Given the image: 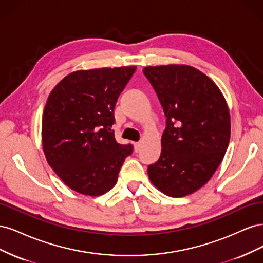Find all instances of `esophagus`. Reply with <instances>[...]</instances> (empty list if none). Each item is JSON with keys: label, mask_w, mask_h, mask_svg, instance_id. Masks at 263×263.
<instances>
[{"label": "esophagus", "mask_w": 263, "mask_h": 263, "mask_svg": "<svg viewBox=\"0 0 263 263\" xmlns=\"http://www.w3.org/2000/svg\"><path fill=\"white\" fill-rule=\"evenodd\" d=\"M134 147H135V151H136V153H137V151L140 149V142H135Z\"/></svg>", "instance_id": "34e87169"}]
</instances>
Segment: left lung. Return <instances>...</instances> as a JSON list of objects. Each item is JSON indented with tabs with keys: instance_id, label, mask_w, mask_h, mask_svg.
I'll use <instances>...</instances> for the list:
<instances>
[{
	"instance_id": "1",
	"label": "left lung",
	"mask_w": 263,
	"mask_h": 263,
	"mask_svg": "<svg viewBox=\"0 0 263 263\" xmlns=\"http://www.w3.org/2000/svg\"><path fill=\"white\" fill-rule=\"evenodd\" d=\"M163 108L165 129L159 160L148 166L153 184L181 197L195 192L220 164L230 138V116L221 92L190 66L144 68Z\"/></svg>"
}]
</instances>
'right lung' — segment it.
Instances as JSON below:
<instances>
[{
	"label": "right lung",
	"instance_id": "right-lung-1",
	"mask_svg": "<svg viewBox=\"0 0 263 263\" xmlns=\"http://www.w3.org/2000/svg\"><path fill=\"white\" fill-rule=\"evenodd\" d=\"M136 67L100 68L70 73L54 86L43 115L47 161L70 189L97 196L112 189L130 144L115 140L110 127L119 94Z\"/></svg>",
	"mask_w": 263,
	"mask_h": 263
}]
</instances>
